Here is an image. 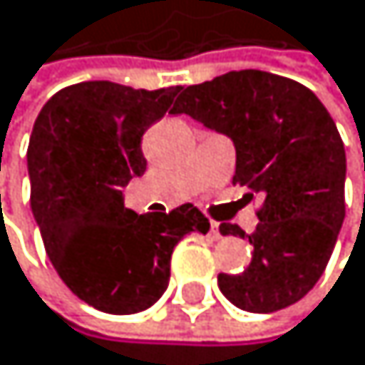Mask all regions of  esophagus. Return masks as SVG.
<instances>
[{
    "mask_svg": "<svg viewBox=\"0 0 365 365\" xmlns=\"http://www.w3.org/2000/svg\"><path fill=\"white\" fill-rule=\"evenodd\" d=\"M208 237L212 239V242H219V239H222V232H219V224H217V222H210V230H208Z\"/></svg>",
    "mask_w": 365,
    "mask_h": 365,
    "instance_id": "1",
    "label": "esophagus"
}]
</instances>
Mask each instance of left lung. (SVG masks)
Instances as JSON below:
<instances>
[{
  "mask_svg": "<svg viewBox=\"0 0 365 365\" xmlns=\"http://www.w3.org/2000/svg\"><path fill=\"white\" fill-rule=\"evenodd\" d=\"M173 113L226 135L237 155L232 181L266 197L252 235L219 226L255 248L244 272L217 277L219 290L248 312L299 302L324 274L346 217V150L324 103L292 79L232 71L188 86Z\"/></svg>",
  "mask_w": 365,
  "mask_h": 365,
  "instance_id": "obj_1",
  "label": "left lung"
}]
</instances>
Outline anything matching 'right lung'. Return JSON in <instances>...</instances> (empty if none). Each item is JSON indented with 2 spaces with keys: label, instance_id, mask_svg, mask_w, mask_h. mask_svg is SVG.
I'll return each mask as SVG.
<instances>
[{
  "label": "right lung",
  "instance_id": "add662e5",
  "mask_svg": "<svg viewBox=\"0 0 365 365\" xmlns=\"http://www.w3.org/2000/svg\"><path fill=\"white\" fill-rule=\"evenodd\" d=\"M179 91L81 81L48 99L35 121L28 143L33 217L61 282L101 312L150 308L168 288L173 248L210 228L192 204L161 215L123 206L121 188L146 173L141 137Z\"/></svg>",
  "mask_w": 365,
  "mask_h": 365
}]
</instances>
